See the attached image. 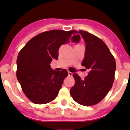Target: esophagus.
<instances>
[{"label":"esophagus","instance_id":"34e87169","mask_svg":"<svg viewBox=\"0 0 130 130\" xmlns=\"http://www.w3.org/2000/svg\"><path fill=\"white\" fill-rule=\"evenodd\" d=\"M68 75L69 76H73V73H71V72H68Z\"/></svg>","mask_w":130,"mask_h":130}]
</instances>
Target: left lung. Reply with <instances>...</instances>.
Masks as SVG:
<instances>
[{
	"mask_svg": "<svg viewBox=\"0 0 130 130\" xmlns=\"http://www.w3.org/2000/svg\"><path fill=\"white\" fill-rule=\"evenodd\" d=\"M86 43L82 65L89 70L84 80L73 74L75 84L70 90L74 101L84 106L95 105L111 89L115 80L116 62L104 42L92 34L80 30Z\"/></svg>",
	"mask_w": 130,
	"mask_h": 130,
	"instance_id": "8db88e82",
	"label": "left lung"
}]
</instances>
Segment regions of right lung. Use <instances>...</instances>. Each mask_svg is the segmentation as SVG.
Instances as JSON below:
<instances>
[{
	"mask_svg": "<svg viewBox=\"0 0 130 130\" xmlns=\"http://www.w3.org/2000/svg\"><path fill=\"white\" fill-rule=\"evenodd\" d=\"M76 31L52 30L35 36L26 44L17 58V78L25 95L36 104H46L56 99L68 75L67 70H53L50 63L57 59L61 45L70 39L79 42Z\"/></svg>",
	"mask_w": 130,
	"mask_h": 130,
	"instance_id": "1",
	"label": "right lung"
}]
</instances>
